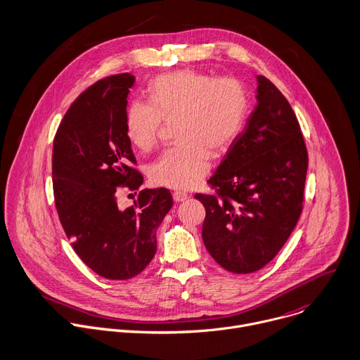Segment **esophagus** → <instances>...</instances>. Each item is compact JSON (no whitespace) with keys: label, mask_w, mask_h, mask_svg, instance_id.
Listing matches in <instances>:
<instances>
[{"label":"esophagus","mask_w":360,"mask_h":360,"mask_svg":"<svg viewBox=\"0 0 360 360\" xmlns=\"http://www.w3.org/2000/svg\"><path fill=\"white\" fill-rule=\"evenodd\" d=\"M187 198H188V194H186V193H183V191H174V193H173V200H174L176 202L186 201Z\"/></svg>","instance_id":"34e87169"}]
</instances>
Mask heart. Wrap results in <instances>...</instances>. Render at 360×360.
<instances>
[{
  "mask_svg": "<svg viewBox=\"0 0 360 360\" xmlns=\"http://www.w3.org/2000/svg\"><path fill=\"white\" fill-rule=\"evenodd\" d=\"M148 95L149 103L133 102L127 108V134L137 149L148 152L156 146L162 120H177L179 143L152 165L150 177L173 190L194 188L210 172V149L227 150L243 131L250 112L248 92L233 78L179 70L156 78Z\"/></svg>",
  "mask_w": 360,
  "mask_h": 360,
  "instance_id": "b5f03b06",
  "label": "heart"
}]
</instances>
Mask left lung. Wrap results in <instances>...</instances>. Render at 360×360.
Segmentation results:
<instances>
[{
	"label": "left lung",
	"instance_id": "obj_1",
	"mask_svg": "<svg viewBox=\"0 0 360 360\" xmlns=\"http://www.w3.org/2000/svg\"><path fill=\"white\" fill-rule=\"evenodd\" d=\"M257 106L208 180L217 195L195 194L205 207L202 241L224 269L265 266L294 231L302 211L308 152L285 96L257 75Z\"/></svg>",
	"mask_w": 360,
	"mask_h": 360
}]
</instances>
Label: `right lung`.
<instances>
[{
  "instance_id": "1",
  "label": "right lung",
  "mask_w": 360,
  "mask_h": 360,
  "mask_svg": "<svg viewBox=\"0 0 360 360\" xmlns=\"http://www.w3.org/2000/svg\"><path fill=\"white\" fill-rule=\"evenodd\" d=\"M134 77H108L65 113L52 150L53 195L60 224L79 258L98 275L123 281L145 269L158 248L156 231L173 205L167 188H143L120 207L122 187L139 190L143 176L126 126ZM136 194V193H134Z\"/></svg>"
}]
</instances>
